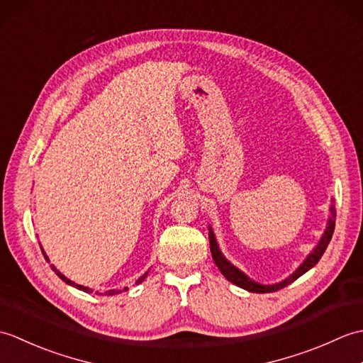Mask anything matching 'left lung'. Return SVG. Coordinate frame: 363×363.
<instances>
[{
	"mask_svg": "<svg viewBox=\"0 0 363 363\" xmlns=\"http://www.w3.org/2000/svg\"><path fill=\"white\" fill-rule=\"evenodd\" d=\"M334 228H335V206L333 204L330 206V217H329V221H328V228L325 230V234H323L320 243L317 245V248H315L309 257H307L303 264H301V267L296 269L295 273H293L291 276H289L287 279L279 282V284H274V285H262V284H257L251 281L248 276H245L240 269H237L234 265H230L229 262L223 257V254L220 252L218 250V245H217V240H215L213 237V233L211 229L209 233V242H211V252H212V259L215 262V265L218 267L220 272L223 273V276L226 277L228 281H230L233 284L238 285V287H242L245 290L248 291H252V293H269V291H277L281 290L284 287H287L289 284H291L293 281H296L299 276H303L306 272H309V269L312 267H315L318 264V260L321 259L323 254H325L328 245L330 242V238H333V234H334Z\"/></svg>",
	"mask_w": 363,
	"mask_h": 363,
	"instance_id": "8db88e82",
	"label": "left lung"
}]
</instances>
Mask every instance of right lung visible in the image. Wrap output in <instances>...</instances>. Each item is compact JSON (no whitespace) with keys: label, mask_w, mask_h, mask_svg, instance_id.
Wrapping results in <instances>:
<instances>
[{"label":"right lung","mask_w":363,"mask_h":363,"mask_svg":"<svg viewBox=\"0 0 363 363\" xmlns=\"http://www.w3.org/2000/svg\"><path fill=\"white\" fill-rule=\"evenodd\" d=\"M40 248H42V246H40ZM42 252H43V250H42ZM43 256H45V252H43ZM45 259L46 260H48V257H46L45 256ZM52 269H54V272H56V274L60 277V279H62L65 284H68V285H73V287H76V289H79V290H82V291H87V293H90L91 290L90 289H87V287H84V285H79V284H74L73 281H70V279H68V277H65L64 274H60V272H57V269L56 268H54V267H51ZM146 276H148V273H145L143 276H140V277H138V279L135 281V284H140V282H143L145 281V277ZM125 290H128V287H125V289H117V290H107V291H104V293H101V295H107V296H109V295H115V293H121V291H125ZM98 293V291H96Z\"/></svg>","instance_id":"right-lung-1"}]
</instances>
